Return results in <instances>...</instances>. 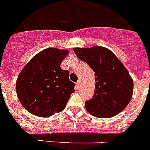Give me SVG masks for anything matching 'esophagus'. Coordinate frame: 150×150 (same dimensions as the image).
Wrapping results in <instances>:
<instances>
[{"label": "esophagus", "instance_id": "obj_1", "mask_svg": "<svg viewBox=\"0 0 150 150\" xmlns=\"http://www.w3.org/2000/svg\"><path fill=\"white\" fill-rule=\"evenodd\" d=\"M75 84H76L75 86H76V88H77V89H78V88H79L80 87V85H81V81H80L79 80V81H78L77 82H76V83H75Z\"/></svg>", "mask_w": 150, "mask_h": 150}]
</instances>
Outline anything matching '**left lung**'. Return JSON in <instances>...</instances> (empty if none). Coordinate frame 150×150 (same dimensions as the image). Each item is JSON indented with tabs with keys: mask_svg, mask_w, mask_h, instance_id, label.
<instances>
[{
	"mask_svg": "<svg viewBox=\"0 0 150 150\" xmlns=\"http://www.w3.org/2000/svg\"><path fill=\"white\" fill-rule=\"evenodd\" d=\"M78 58L95 71L96 92L86 101L88 112L97 118H111L126 109L133 93V80L112 51L102 47H75Z\"/></svg>",
	"mask_w": 150,
	"mask_h": 150,
	"instance_id": "left-lung-1",
	"label": "left lung"
}]
</instances>
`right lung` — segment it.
<instances>
[{"label": "right lung", "mask_w": 150, "mask_h": 150, "mask_svg": "<svg viewBox=\"0 0 150 150\" xmlns=\"http://www.w3.org/2000/svg\"><path fill=\"white\" fill-rule=\"evenodd\" d=\"M69 50L48 47L25 64L16 81L18 99L28 112L39 117H50L66 106L75 84L61 63Z\"/></svg>", "instance_id": "add662e5"}]
</instances>
